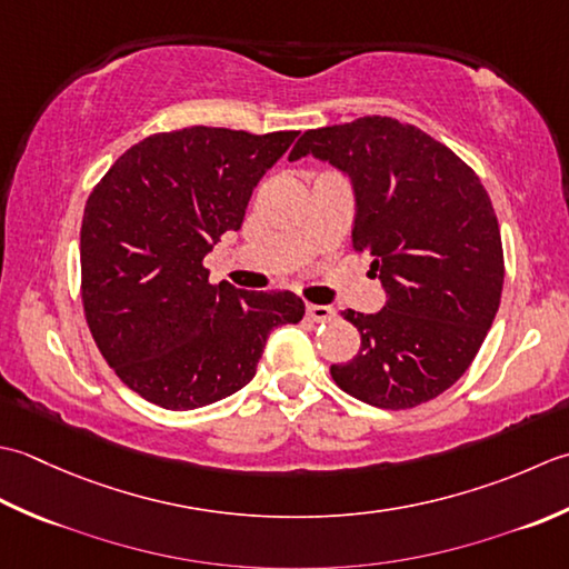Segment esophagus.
I'll return each instance as SVG.
<instances>
[{
    "instance_id": "1",
    "label": "esophagus",
    "mask_w": 569,
    "mask_h": 569,
    "mask_svg": "<svg viewBox=\"0 0 569 569\" xmlns=\"http://www.w3.org/2000/svg\"><path fill=\"white\" fill-rule=\"evenodd\" d=\"M336 311L331 307H323V305H307V317L311 321H331Z\"/></svg>"
}]
</instances>
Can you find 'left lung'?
I'll list each match as a JSON object with an SVG mask.
<instances>
[{
    "instance_id": "8db88e82",
    "label": "left lung",
    "mask_w": 569,
    "mask_h": 569,
    "mask_svg": "<svg viewBox=\"0 0 569 569\" xmlns=\"http://www.w3.org/2000/svg\"><path fill=\"white\" fill-rule=\"evenodd\" d=\"M307 154L349 173L353 250L373 254L388 295L378 315L343 311L361 351L331 366L333 382L382 410L442 396L501 305V230L481 179L435 137L380 114L307 130L289 161Z\"/></svg>"
}]
</instances>
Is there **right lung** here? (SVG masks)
<instances>
[{
  "mask_svg": "<svg viewBox=\"0 0 569 569\" xmlns=\"http://www.w3.org/2000/svg\"><path fill=\"white\" fill-rule=\"evenodd\" d=\"M299 132L183 127L127 149L86 203L80 295L100 353L137 396L193 410L248 386L292 292L211 284L203 258L238 230L252 189Z\"/></svg>",
  "mask_w": 569,
  "mask_h": 569,
  "instance_id": "right-lung-1",
  "label": "right lung"
}]
</instances>
